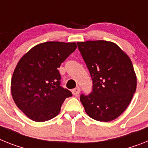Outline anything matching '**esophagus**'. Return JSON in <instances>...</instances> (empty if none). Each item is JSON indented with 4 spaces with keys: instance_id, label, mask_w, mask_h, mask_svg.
Masks as SVG:
<instances>
[{
    "instance_id": "1",
    "label": "esophagus",
    "mask_w": 148,
    "mask_h": 148,
    "mask_svg": "<svg viewBox=\"0 0 148 148\" xmlns=\"http://www.w3.org/2000/svg\"><path fill=\"white\" fill-rule=\"evenodd\" d=\"M72 93L73 94V95H75V96H78L80 93V88L79 87L75 88L73 89L72 90Z\"/></svg>"
}]
</instances>
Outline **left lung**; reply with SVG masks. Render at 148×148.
<instances>
[{"mask_svg":"<svg viewBox=\"0 0 148 148\" xmlns=\"http://www.w3.org/2000/svg\"><path fill=\"white\" fill-rule=\"evenodd\" d=\"M93 82L80 101L89 116L100 122L116 119L125 110L136 91L137 78L129 56L111 41L77 42Z\"/></svg>","mask_w":148,"mask_h":148,"instance_id":"1","label":"left lung"}]
</instances>
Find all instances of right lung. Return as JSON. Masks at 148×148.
Masks as SVG:
<instances>
[{"label": "right lung", "instance_id": "right-lung-1", "mask_svg": "<svg viewBox=\"0 0 148 148\" xmlns=\"http://www.w3.org/2000/svg\"><path fill=\"white\" fill-rule=\"evenodd\" d=\"M75 42L47 41L35 45L19 60L11 79V94L29 119L45 122L57 116L71 91L60 86L58 68L76 49Z\"/></svg>", "mask_w": 148, "mask_h": 148}]
</instances>
